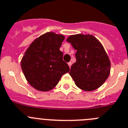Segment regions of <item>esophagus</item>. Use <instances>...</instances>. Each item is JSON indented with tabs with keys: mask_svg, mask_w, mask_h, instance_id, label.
<instances>
[{
	"mask_svg": "<svg viewBox=\"0 0 128 128\" xmlns=\"http://www.w3.org/2000/svg\"><path fill=\"white\" fill-rule=\"evenodd\" d=\"M68 64L69 67H70V68H71V66H72V62H68Z\"/></svg>",
	"mask_w": 128,
	"mask_h": 128,
	"instance_id": "34e87169",
	"label": "esophagus"
}]
</instances>
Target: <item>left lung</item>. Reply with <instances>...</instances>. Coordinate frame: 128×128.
Listing matches in <instances>:
<instances>
[{"mask_svg": "<svg viewBox=\"0 0 128 128\" xmlns=\"http://www.w3.org/2000/svg\"><path fill=\"white\" fill-rule=\"evenodd\" d=\"M66 41L76 50V62L69 72L76 86L86 92L100 87L110 75L111 62L100 41L89 34L71 35Z\"/></svg>", "mask_w": 128, "mask_h": 128, "instance_id": "8db88e82", "label": "left lung"}]
</instances>
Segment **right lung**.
Wrapping results in <instances>:
<instances>
[{"instance_id": "right-lung-1", "label": "right lung", "mask_w": 128, "mask_h": 128, "mask_svg": "<svg viewBox=\"0 0 128 128\" xmlns=\"http://www.w3.org/2000/svg\"><path fill=\"white\" fill-rule=\"evenodd\" d=\"M64 38L63 35L47 32L33 40L24 53L22 70L28 82L36 90H52L70 71L60 51Z\"/></svg>"}]
</instances>
